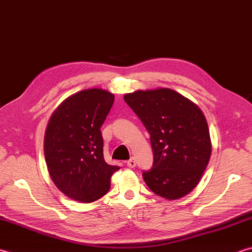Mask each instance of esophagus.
<instances>
[{
    "label": "esophagus",
    "mask_w": 252,
    "mask_h": 252,
    "mask_svg": "<svg viewBox=\"0 0 252 252\" xmlns=\"http://www.w3.org/2000/svg\"><path fill=\"white\" fill-rule=\"evenodd\" d=\"M126 165H127V166H129V167H130V168H134V167H135V165H136V162H135V159H134V158H133V157H132V158H130L129 160H126Z\"/></svg>",
    "instance_id": "1"
}]
</instances>
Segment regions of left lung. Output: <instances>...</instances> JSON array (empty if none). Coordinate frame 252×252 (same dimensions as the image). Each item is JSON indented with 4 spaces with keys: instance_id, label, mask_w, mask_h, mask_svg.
<instances>
[{
    "instance_id": "obj_1",
    "label": "left lung",
    "mask_w": 252,
    "mask_h": 252,
    "mask_svg": "<svg viewBox=\"0 0 252 252\" xmlns=\"http://www.w3.org/2000/svg\"><path fill=\"white\" fill-rule=\"evenodd\" d=\"M125 101L151 135L154 160L143 171L147 187L168 200L188 194L211 156L208 122L200 108L168 88L126 94Z\"/></svg>"
}]
</instances>
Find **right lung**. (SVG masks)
Returning <instances> with one entry per match:
<instances>
[{
    "label": "right lung",
    "instance_id": "1",
    "mask_svg": "<svg viewBox=\"0 0 252 252\" xmlns=\"http://www.w3.org/2000/svg\"><path fill=\"white\" fill-rule=\"evenodd\" d=\"M115 96L93 88L76 93L54 111L44 135V156L54 185L68 198L90 203L105 195L119 166L103 158L100 127Z\"/></svg>",
    "mask_w": 252,
    "mask_h": 252
}]
</instances>
